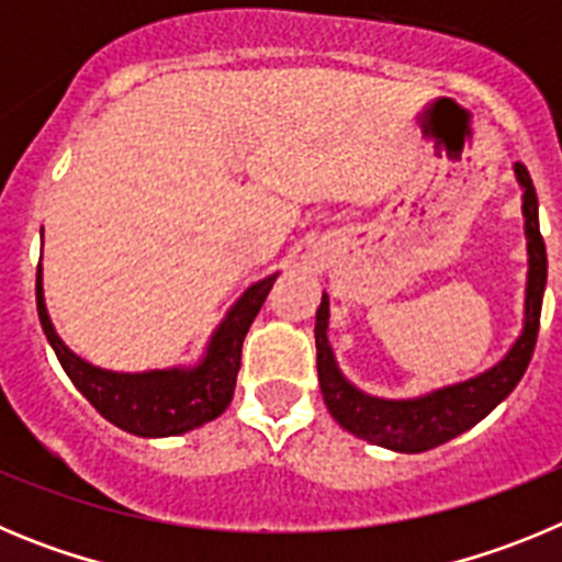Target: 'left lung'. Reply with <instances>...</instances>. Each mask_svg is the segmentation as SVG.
<instances>
[{"mask_svg": "<svg viewBox=\"0 0 562 562\" xmlns=\"http://www.w3.org/2000/svg\"><path fill=\"white\" fill-rule=\"evenodd\" d=\"M515 173L524 186L526 238H529L526 324L509 355L495 369L484 371L475 380L419 396V400H376V396L362 394L335 366L329 340H326L329 301L324 295L315 321L317 380H321L326 408L349 434L360 436L371 445H380V448L396 450V453H425V450L439 448L445 441L473 428L475 422L484 419L501 400L513 394L535 355L546 290V245L538 222V193H535L532 177L524 162H515Z\"/></svg>", "mask_w": 562, "mask_h": 562, "instance_id": "8db88e82", "label": "left lung"}]
</instances>
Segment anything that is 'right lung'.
Masks as SVG:
<instances>
[{
	"label": "right lung",
	"mask_w": 562,
	"mask_h": 562,
	"mask_svg": "<svg viewBox=\"0 0 562 562\" xmlns=\"http://www.w3.org/2000/svg\"><path fill=\"white\" fill-rule=\"evenodd\" d=\"M272 281L276 276L258 281L238 297L225 324L213 335L202 366L191 371L171 369L146 371V374H114V371L95 369L72 355L56 335L44 310L42 270L36 276V306L44 335L56 351L61 369L67 371L72 385L92 402V408L126 434L151 439V436H177L200 428L231 405L238 366H241V342H245L252 317L265 304L267 292L272 290Z\"/></svg>",
	"instance_id": "add662e5"
}]
</instances>
